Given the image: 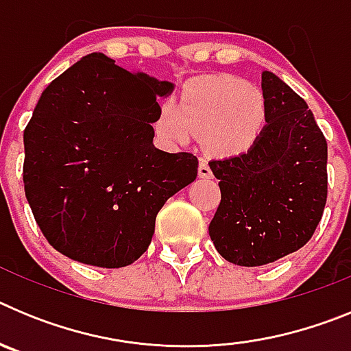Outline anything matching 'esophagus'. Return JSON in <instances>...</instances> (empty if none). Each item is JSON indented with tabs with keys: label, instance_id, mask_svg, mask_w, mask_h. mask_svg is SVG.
Wrapping results in <instances>:
<instances>
[{
	"label": "esophagus",
	"instance_id": "34e87169",
	"mask_svg": "<svg viewBox=\"0 0 351 351\" xmlns=\"http://www.w3.org/2000/svg\"><path fill=\"white\" fill-rule=\"evenodd\" d=\"M198 176H200L202 179L213 178V172H210V169H209V163H207V160H204V158H200V163H198Z\"/></svg>",
	"mask_w": 351,
	"mask_h": 351
}]
</instances>
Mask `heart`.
Wrapping results in <instances>:
<instances>
[{
    "label": "heart",
    "mask_w": 351,
    "mask_h": 351,
    "mask_svg": "<svg viewBox=\"0 0 351 351\" xmlns=\"http://www.w3.org/2000/svg\"><path fill=\"white\" fill-rule=\"evenodd\" d=\"M265 125V100L243 79L219 77L191 84L179 107L160 105L154 128L170 142H188L204 135L207 149L221 156L246 153Z\"/></svg>",
    "instance_id": "b5f03b06"
}]
</instances>
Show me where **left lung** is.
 I'll return each instance as SVG.
<instances>
[{
	"label": "left lung",
	"instance_id": "8db88e82",
	"mask_svg": "<svg viewBox=\"0 0 351 351\" xmlns=\"http://www.w3.org/2000/svg\"><path fill=\"white\" fill-rule=\"evenodd\" d=\"M265 121L247 153L210 160L221 202L209 225L219 255L258 267L300 250L327 202V141L308 104L272 71L262 73Z\"/></svg>",
	"mask_w": 351,
	"mask_h": 351
}]
</instances>
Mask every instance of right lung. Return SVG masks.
Here are the masks:
<instances>
[{"mask_svg": "<svg viewBox=\"0 0 351 351\" xmlns=\"http://www.w3.org/2000/svg\"><path fill=\"white\" fill-rule=\"evenodd\" d=\"M172 82L89 54L49 84L24 130V191L54 250L104 269L144 255L156 214L197 178L191 153L153 145Z\"/></svg>", "mask_w": 351, "mask_h": 351, "instance_id": "obj_1", "label": "right lung"}]
</instances>
